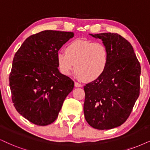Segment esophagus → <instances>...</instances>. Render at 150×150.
<instances>
[{
	"label": "esophagus",
	"instance_id": "obj_1",
	"mask_svg": "<svg viewBox=\"0 0 150 150\" xmlns=\"http://www.w3.org/2000/svg\"><path fill=\"white\" fill-rule=\"evenodd\" d=\"M75 87H81V84H79V83L77 82V81H75Z\"/></svg>",
	"mask_w": 150,
	"mask_h": 150
}]
</instances>
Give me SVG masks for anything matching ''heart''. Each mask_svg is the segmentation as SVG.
<instances>
[{
    "instance_id": "obj_1",
    "label": "heart",
    "mask_w": 150,
    "mask_h": 150,
    "mask_svg": "<svg viewBox=\"0 0 150 150\" xmlns=\"http://www.w3.org/2000/svg\"><path fill=\"white\" fill-rule=\"evenodd\" d=\"M57 62L63 75H69L75 64L77 77L92 81L100 78L107 69L109 52L102 43L78 39L67 45L65 52L57 53Z\"/></svg>"
}]
</instances>
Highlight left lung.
<instances>
[{
    "mask_svg": "<svg viewBox=\"0 0 150 150\" xmlns=\"http://www.w3.org/2000/svg\"><path fill=\"white\" fill-rule=\"evenodd\" d=\"M102 41L109 52L107 69L100 78L84 86V113L97 129L120 126L129 116L140 94L141 65L133 47L117 33L91 35Z\"/></svg>",
    "mask_w": 150,
    "mask_h": 150,
    "instance_id": "1",
    "label": "left lung"
}]
</instances>
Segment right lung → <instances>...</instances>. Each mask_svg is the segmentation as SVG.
Instances as JSON below:
<instances>
[{
    "label": "right lung",
    "mask_w": 150,
    "mask_h": 150,
    "mask_svg": "<svg viewBox=\"0 0 150 150\" xmlns=\"http://www.w3.org/2000/svg\"><path fill=\"white\" fill-rule=\"evenodd\" d=\"M74 37L45 30L30 36L15 53L9 81L16 111L33 124L45 126L58 117L74 81L59 71L57 54Z\"/></svg>",
    "instance_id": "1"
}]
</instances>
